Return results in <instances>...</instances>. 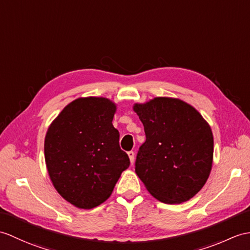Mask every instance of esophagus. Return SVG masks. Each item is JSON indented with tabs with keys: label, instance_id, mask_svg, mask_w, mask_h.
Instances as JSON below:
<instances>
[{
	"label": "esophagus",
	"instance_id": "obj_1",
	"mask_svg": "<svg viewBox=\"0 0 250 250\" xmlns=\"http://www.w3.org/2000/svg\"><path fill=\"white\" fill-rule=\"evenodd\" d=\"M127 155H129V159H130L131 163H133V162H134V152L129 151V152H127Z\"/></svg>",
	"mask_w": 250,
	"mask_h": 250
}]
</instances>
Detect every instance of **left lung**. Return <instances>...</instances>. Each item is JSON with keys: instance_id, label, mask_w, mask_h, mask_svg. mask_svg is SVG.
I'll use <instances>...</instances> for the list:
<instances>
[{"instance_id": "1", "label": "left lung", "mask_w": 250, "mask_h": 250, "mask_svg": "<svg viewBox=\"0 0 250 250\" xmlns=\"http://www.w3.org/2000/svg\"><path fill=\"white\" fill-rule=\"evenodd\" d=\"M144 125L135 172L154 198L173 205L204 188L213 163L211 126L195 107L180 99L158 97L133 106Z\"/></svg>"}]
</instances>
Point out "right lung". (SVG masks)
I'll list each match as a JSON object with an SVG mask.
<instances>
[{"label": "right lung", "mask_w": 250, "mask_h": 250, "mask_svg": "<svg viewBox=\"0 0 250 250\" xmlns=\"http://www.w3.org/2000/svg\"><path fill=\"white\" fill-rule=\"evenodd\" d=\"M115 112L109 99L79 98L46 131V169L55 189L74 207L88 210L103 204L130 166L112 124Z\"/></svg>", "instance_id": "add662e5"}]
</instances>
